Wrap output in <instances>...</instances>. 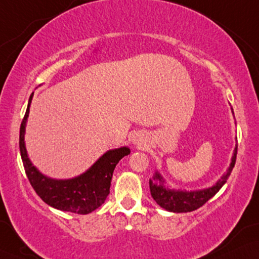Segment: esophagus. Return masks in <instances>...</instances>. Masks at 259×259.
I'll list each match as a JSON object with an SVG mask.
<instances>
[{
  "label": "esophagus",
  "instance_id": "34e87169",
  "mask_svg": "<svg viewBox=\"0 0 259 259\" xmlns=\"http://www.w3.org/2000/svg\"><path fill=\"white\" fill-rule=\"evenodd\" d=\"M134 143H135V145H139V143H141V140L137 139V140L134 141Z\"/></svg>",
  "mask_w": 259,
  "mask_h": 259
}]
</instances>
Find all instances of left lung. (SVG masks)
<instances>
[{"label":"left lung","instance_id":"obj_1","mask_svg":"<svg viewBox=\"0 0 259 259\" xmlns=\"http://www.w3.org/2000/svg\"><path fill=\"white\" fill-rule=\"evenodd\" d=\"M232 112H233V109H232ZM237 149L238 145H235L233 156H232V161L227 172L214 185L207 189L192 190V191L169 189L168 186H165V179L162 178V176L156 171L155 175L153 176V179H149L150 194H152L154 201L158 203L161 208L172 212H188L202 207L227 182L228 177L234 167L235 159H237Z\"/></svg>","mask_w":259,"mask_h":259}]
</instances>
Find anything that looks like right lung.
Listing matches in <instances>:
<instances>
[{
	"label": "right lung",
	"mask_w": 259,
	"mask_h": 259,
	"mask_svg": "<svg viewBox=\"0 0 259 259\" xmlns=\"http://www.w3.org/2000/svg\"><path fill=\"white\" fill-rule=\"evenodd\" d=\"M33 93L29 97L27 110L20 126L19 147L26 176L37 195L47 204L58 210L70 211L75 214H90L99 208L110 194L112 175L119 160L129 155L127 147L110 149L104 153L86 172L70 179H54L42 175L28 158L25 146V132L29 106Z\"/></svg>",
	"instance_id": "obj_1"
}]
</instances>
